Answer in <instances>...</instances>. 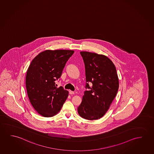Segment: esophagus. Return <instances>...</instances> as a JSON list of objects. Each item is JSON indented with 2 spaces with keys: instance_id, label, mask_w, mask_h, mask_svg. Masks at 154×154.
I'll list each match as a JSON object with an SVG mask.
<instances>
[{
  "instance_id": "esophagus-1",
  "label": "esophagus",
  "mask_w": 154,
  "mask_h": 154,
  "mask_svg": "<svg viewBox=\"0 0 154 154\" xmlns=\"http://www.w3.org/2000/svg\"><path fill=\"white\" fill-rule=\"evenodd\" d=\"M69 94L71 95L74 94V93H75L74 92L72 91H69Z\"/></svg>"
}]
</instances>
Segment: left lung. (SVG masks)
Here are the masks:
<instances>
[{
	"label": "left lung",
	"instance_id": "8db88e82",
	"mask_svg": "<svg viewBox=\"0 0 154 154\" xmlns=\"http://www.w3.org/2000/svg\"><path fill=\"white\" fill-rule=\"evenodd\" d=\"M80 53L85 68V88L88 90L85 91L77 110L83 119H98L108 111L119 90L116 67L103 55L88 52Z\"/></svg>",
	"mask_w": 154,
	"mask_h": 154
}]
</instances>
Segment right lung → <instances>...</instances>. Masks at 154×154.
Listing matches in <instances>:
<instances>
[{
	"mask_svg": "<svg viewBox=\"0 0 154 154\" xmlns=\"http://www.w3.org/2000/svg\"><path fill=\"white\" fill-rule=\"evenodd\" d=\"M71 50H46L32 60L26 72L29 99L35 111L45 117L57 114L68 96L62 86L57 88L64 66L73 54Z\"/></svg>",
	"mask_w": 154,
	"mask_h": 154,
	"instance_id": "obj_1",
	"label": "right lung"
}]
</instances>
